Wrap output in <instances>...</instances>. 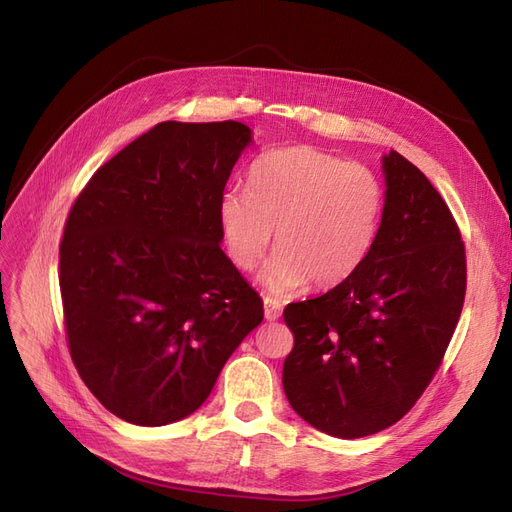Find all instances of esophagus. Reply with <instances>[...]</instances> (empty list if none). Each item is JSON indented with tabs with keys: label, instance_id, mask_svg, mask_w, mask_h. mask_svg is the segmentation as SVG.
<instances>
[{
	"label": "esophagus",
	"instance_id": "34e87169",
	"mask_svg": "<svg viewBox=\"0 0 512 512\" xmlns=\"http://www.w3.org/2000/svg\"><path fill=\"white\" fill-rule=\"evenodd\" d=\"M282 301H277V299H273V297H267L265 299V318L267 320H277L282 316Z\"/></svg>",
	"mask_w": 512,
	"mask_h": 512
}]
</instances>
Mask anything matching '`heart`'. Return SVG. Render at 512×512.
Masks as SVG:
<instances>
[{
	"label": "heart",
	"instance_id": "obj_1",
	"mask_svg": "<svg viewBox=\"0 0 512 512\" xmlns=\"http://www.w3.org/2000/svg\"><path fill=\"white\" fill-rule=\"evenodd\" d=\"M386 194L374 170L316 147L262 153L247 170V188H228L218 226L232 265L252 271L273 243L262 275L271 290L307 282L331 288L346 282L369 256L384 218Z\"/></svg>",
	"mask_w": 512,
	"mask_h": 512
}]
</instances>
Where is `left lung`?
<instances>
[{
    "label": "left lung",
    "instance_id": "8db88e82",
    "mask_svg": "<svg viewBox=\"0 0 512 512\" xmlns=\"http://www.w3.org/2000/svg\"><path fill=\"white\" fill-rule=\"evenodd\" d=\"M384 218L346 282L288 303L292 410L335 438L371 436L408 414L442 365L466 299V245L440 192L397 151L382 158Z\"/></svg>",
    "mask_w": 512,
    "mask_h": 512
}]
</instances>
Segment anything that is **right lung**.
<instances>
[{"label": "right lung", "instance_id": "obj_1", "mask_svg": "<svg viewBox=\"0 0 512 512\" xmlns=\"http://www.w3.org/2000/svg\"><path fill=\"white\" fill-rule=\"evenodd\" d=\"M250 141L239 121H162L102 164L68 213L59 288L70 356L123 421L160 427L198 410L265 316L218 226Z\"/></svg>", "mask_w": 512, "mask_h": 512}]
</instances>
